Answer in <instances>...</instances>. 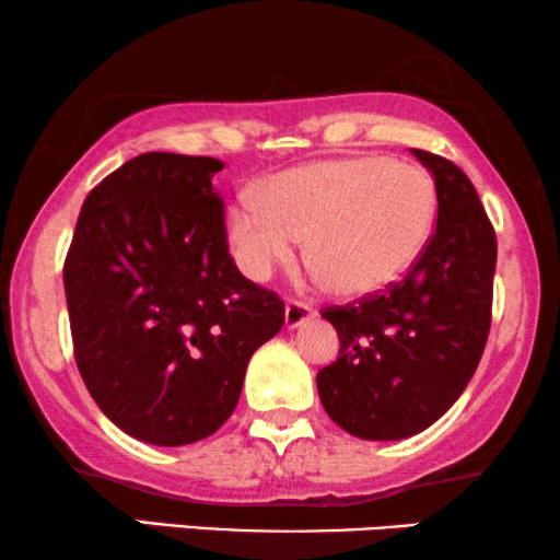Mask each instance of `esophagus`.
I'll return each instance as SVG.
<instances>
[{"label": "esophagus", "instance_id": "34e87169", "mask_svg": "<svg viewBox=\"0 0 560 560\" xmlns=\"http://www.w3.org/2000/svg\"><path fill=\"white\" fill-rule=\"evenodd\" d=\"M308 318H313V308H311L308 303L288 301V305H285V326L288 328L303 326Z\"/></svg>", "mask_w": 560, "mask_h": 560}]
</instances>
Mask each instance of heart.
<instances>
[{"label": "heart", "instance_id": "heart-1", "mask_svg": "<svg viewBox=\"0 0 560 560\" xmlns=\"http://www.w3.org/2000/svg\"><path fill=\"white\" fill-rule=\"evenodd\" d=\"M435 224L433 180L387 158L318 160L282 171L226 213L240 270L267 280L308 236V262L336 295L364 298L402 278Z\"/></svg>", "mask_w": 560, "mask_h": 560}]
</instances>
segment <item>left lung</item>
I'll list each match as a JSON object with an SVG mask.
<instances>
[{"instance_id":"left-lung-1","label":"left lung","mask_w":560,"mask_h":560,"mask_svg":"<svg viewBox=\"0 0 560 560\" xmlns=\"http://www.w3.org/2000/svg\"><path fill=\"white\" fill-rule=\"evenodd\" d=\"M439 196L435 232L385 293L334 305L339 357L318 372L328 418L364 441L433 425L469 385L492 324L497 236L471 180L451 160L412 150Z\"/></svg>"}]
</instances>
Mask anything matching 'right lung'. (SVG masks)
I'll use <instances>...</instances> for the list:
<instances>
[{"label": "right lung", "instance_id": "right-lung-1", "mask_svg": "<svg viewBox=\"0 0 560 560\" xmlns=\"http://www.w3.org/2000/svg\"><path fill=\"white\" fill-rule=\"evenodd\" d=\"M217 158L144 152L81 206L63 267L75 364L114 425L155 446L217 433L285 305L236 270Z\"/></svg>", "mask_w": 560, "mask_h": 560}]
</instances>
